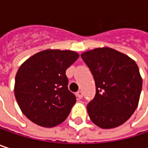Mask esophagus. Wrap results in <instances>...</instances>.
<instances>
[{
	"label": "esophagus",
	"instance_id": "esophagus-1",
	"mask_svg": "<svg viewBox=\"0 0 148 148\" xmlns=\"http://www.w3.org/2000/svg\"><path fill=\"white\" fill-rule=\"evenodd\" d=\"M76 96H77L79 99H82V98H83V92H82L81 91H78V92H76Z\"/></svg>",
	"mask_w": 148,
	"mask_h": 148
}]
</instances>
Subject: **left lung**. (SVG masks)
Returning a JSON list of instances; mask_svg holds the SVG:
<instances>
[{
	"label": "left lung",
	"mask_w": 148,
	"mask_h": 148,
	"mask_svg": "<svg viewBox=\"0 0 148 148\" xmlns=\"http://www.w3.org/2000/svg\"><path fill=\"white\" fill-rule=\"evenodd\" d=\"M93 75L96 94L87 104L92 122L102 129L124 123L139 103L142 79L135 62L110 48H99L81 55Z\"/></svg>",
	"instance_id": "obj_1"
}]
</instances>
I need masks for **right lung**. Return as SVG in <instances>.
I'll return each mask as SVG.
<instances>
[{"label": "right lung", "instance_id": "1", "mask_svg": "<svg viewBox=\"0 0 148 148\" xmlns=\"http://www.w3.org/2000/svg\"><path fill=\"white\" fill-rule=\"evenodd\" d=\"M78 57L72 50L46 49L19 67L15 77V98L29 120L51 128L68 117L76 97L68 88L66 70Z\"/></svg>", "mask_w": 148, "mask_h": 148}]
</instances>
